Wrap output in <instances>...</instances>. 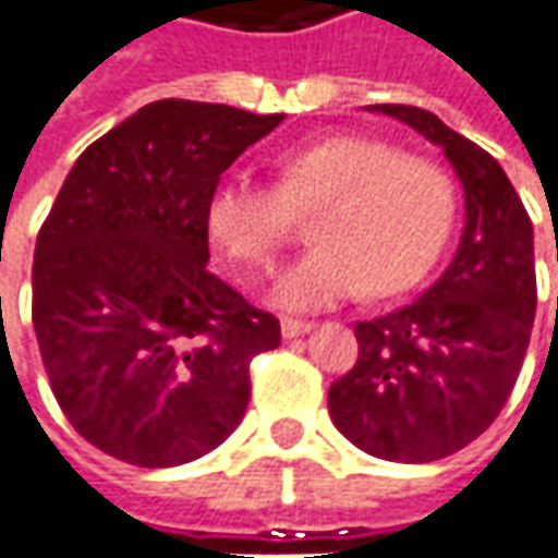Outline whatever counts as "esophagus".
Masks as SVG:
<instances>
[{"mask_svg":"<svg viewBox=\"0 0 558 558\" xmlns=\"http://www.w3.org/2000/svg\"><path fill=\"white\" fill-rule=\"evenodd\" d=\"M314 324L311 320H295V317H280V332H283V339H295V336H305L311 332Z\"/></svg>","mask_w":558,"mask_h":558,"instance_id":"esophagus-1","label":"esophagus"}]
</instances>
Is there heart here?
Wrapping results in <instances>:
<instances>
[{
	"mask_svg": "<svg viewBox=\"0 0 558 558\" xmlns=\"http://www.w3.org/2000/svg\"><path fill=\"white\" fill-rule=\"evenodd\" d=\"M314 247L278 280L275 302L314 311L357 295H397L437 263L454 222V183L427 155L360 134L324 136L275 161V185L229 177L207 201V231L226 263L271 275L311 216Z\"/></svg>",
	"mask_w": 558,
	"mask_h": 558,
	"instance_id": "obj_1",
	"label": "heart"
}]
</instances>
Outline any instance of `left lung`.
<instances>
[{
  "instance_id": "8db88e82",
  "label": "left lung",
  "mask_w": 558,
  "mask_h": 558,
  "mask_svg": "<svg viewBox=\"0 0 558 558\" xmlns=\"http://www.w3.org/2000/svg\"><path fill=\"white\" fill-rule=\"evenodd\" d=\"M378 112L437 143L464 185L468 226L442 278L403 308L360 320L357 360L329 385V415L385 461H437L501 415L532 339L534 234L501 165L418 106Z\"/></svg>"
}]
</instances>
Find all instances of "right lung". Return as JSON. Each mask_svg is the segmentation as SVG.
I'll list each match as a JSON object with an SVG mask.
<instances>
[{
  "label": "right lung",
  "mask_w": 558,
  "mask_h": 558,
  "mask_svg": "<svg viewBox=\"0 0 558 558\" xmlns=\"http://www.w3.org/2000/svg\"><path fill=\"white\" fill-rule=\"evenodd\" d=\"M283 116L155 100L78 155L33 259V327L57 403L100 452L177 468L244 418L275 314L207 268V201Z\"/></svg>",
  "instance_id": "1"
}]
</instances>
